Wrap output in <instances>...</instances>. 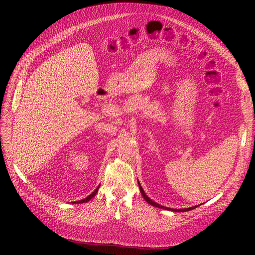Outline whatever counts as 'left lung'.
Listing matches in <instances>:
<instances>
[{
    "instance_id": "1",
    "label": "left lung",
    "mask_w": 255,
    "mask_h": 255,
    "mask_svg": "<svg viewBox=\"0 0 255 255\" xmlns=\"http://www.w3.org/2000/svg\"><path fill=\"white\" fill-rule=\"evenodd\" d=\"M138 185H139V189H140V192H141V195H142L143 199H144L145 201L148 202L149 204H151V205H153V206H155V207L165 208V210H170V211H172V212H176V211H177V212H187V211H190V210H194V208L197 207V206H192V207H189V208H182V210H174V208H168V207H165V206H161V205L155 203L154 201H152V200L144 194V191H143V189H142V187H141V185L139 184V182H138Z\"/></svg>"
}]
</instances>
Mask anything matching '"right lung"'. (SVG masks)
Instances as JSON below:
<instances>
[{"instance_id":"obj_1","label":"right lung","mask_w":255,"mask_h":255,"mask_svg":"<svg viewBox=\"0 0 255 255\" xmlns=\"http://www.w3.org/2000/svg\"><path fill=\"white\" fill-rule=\"evenodd\" d=\"M99 187H100V186H98L97 189H96L94 192H92L91 195H89L87 198H85V199H83V200H80V201H76V203H85V202H88L90 199H92V198H94V197L96 196V194H97L98 190H99Z\"/></svg>"}]
</instances>
